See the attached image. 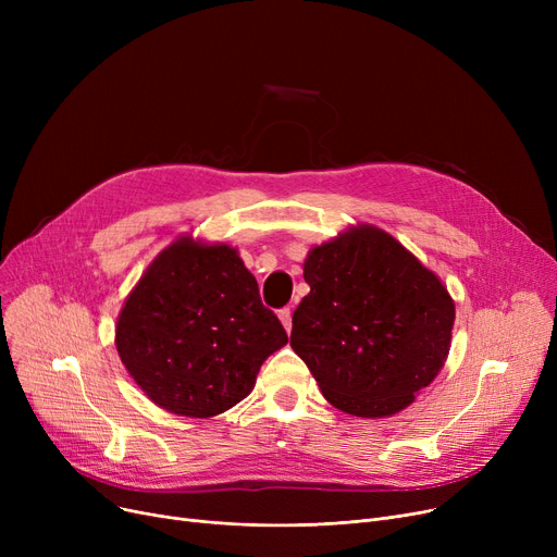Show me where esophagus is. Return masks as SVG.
I'll return each instance as SVG.
<instances>
[{
    "mask_svg": "<svg viewBox=\"0 0 557 557\" xmlns=\"http://www.w3.org/2000/svg\"><path fill=\"white\" fill-rule=\"evenodd\" d=\"M277 318L282 320V325H284V330H286V332H290V309H288V307L280 309V311H277Z\"/></svg>",
    "mask_w": 557,
    "mask_h": 557,
    "instance_id": "34e87169",
    "label": "esophagus"
}]
</instances>
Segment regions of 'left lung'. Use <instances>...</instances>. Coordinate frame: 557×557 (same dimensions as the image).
I'll return each instance as SVG.
<instances>
[{
    "instance_id": "obj_1",
    "label": "left lung",
    "mask_w": 557,
    "mask_h": 557,
    "mask_svg": "<svg viewBox=\"0 0 557 557\" xmlns=\"http://www.w3.org/2000/svg\"><path fill=\"white\" fill-rule=\"evenodd\" d=\"M290 347L338 411L391 418L443 370L456 307L447 286L386 230L357 223L313 246Z\"/></svg>"
}]
</instances>
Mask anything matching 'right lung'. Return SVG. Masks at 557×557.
Returning <instances> with one entry per match:
<instances>
[{
  "instance_id": "right-lung-1",
  "label": "right lung",
  "mask_w": 557,
  "mask_h": 557,
  "mask_svg": "<svg viewBox=\"0 0 557 557\" xmlns=\"http://www.w3.org/2000/svg\"><path fill=\"white\" fill-rule=\"evenodd\" d=\"M141 393L183 418H214L246 399L286 332L261 305L239 250L181 234L149 263L114 325Z\"/></svg>"
}]
</instances>
